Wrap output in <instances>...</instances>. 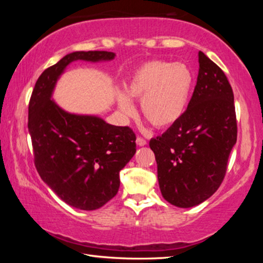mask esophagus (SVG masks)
I'll return each instance as SVG.
<instances>
[{"mask_svg": "<svg viewBox=\"0 0 263 263\" xmlns=\"http://www.w3.org/2000/svg\"><path fill=\"white\" fill-rule=\"evenodd\" d=\"M136 142H137L138 146H145L146 144H147V141H146V140L144 139V138H140V137L137 138Z\"/></svg>", "mask_w": 263, "mask_h": 263, "instance_id": "obj_1", "label": "esophagus"}]
</instances>
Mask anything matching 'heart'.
<instances>
[{
	"instance_id": "heart-1",
	"label": "heart",
	"mask_w": 263,
	"mask_h": 263,
	"mask_svg": "<svg viewBox=\"0 0 263 263\" xmlns=\"http://www.w3.org/2000/svg\"><path fill=\"white\" fill-rule=\"evenodd\" d=\"M194 87V74L185 64L152 60L138 67L126 84V95L117 94L118 108L133 117L131 100L141 101V114L157 128L174 125L184 115Z\"/></svg>"
}]
</instances>
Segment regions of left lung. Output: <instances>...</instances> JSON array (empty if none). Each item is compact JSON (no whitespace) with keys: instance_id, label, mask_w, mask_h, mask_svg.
<instances>
[{"instance_id":"left-lung-1","label":"left lung","mask_w":263,"mask_h":263,"mask_svg":"<svg viewBox=\"0 0 263 263\" xmlns=\"http://www.w3.org/2000/svg\"><path fill=\"white\" fill-rule=\"evenodd\" d=\"M198 62L197 83L184 115L149 141L161 194L179 208L198 205L216 193L237 142L232 87L224 72L201 51Z\"/></svg>"}]
</instances>
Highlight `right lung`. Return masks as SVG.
Listing matches in <instances>:
<instances>
[{"label": "right lung", "instance_id": "obj_1", "mask_svg": "<svg viewBox=\"0 0 263 263\" xmlns=\"http://www.w3.org/2000/svg\"><path fill=\"white\" fill-rule=\"evenodd\" d=\"M114 52H73L44 70L29 103L28 127L42 180L80 210H96L118 193L119 172L136 153V135L97 116L75 115L52 100L58 79L73 61H109Z\"/></svg>", "mask_w": 263, "mask_h": 263}]
</instances>
